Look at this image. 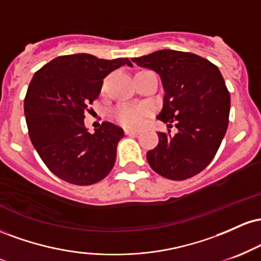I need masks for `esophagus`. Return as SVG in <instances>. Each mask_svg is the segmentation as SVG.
I'll use <instances>...</instances> for the list:
<instances>
[{
	"instance_id": "obj_1",
	"label": "esophagus",
	"mask_w": 261,
	"mask_h": 261,
	"mask_svg": "<svg viewBox=\"0 0 261 261\" xmlns=\"http://www.w3.org/2000/svg\"><path fill=\"white\" fill-rule=\"evenodd\" d=\"M125 134L128 135V136H136V135L140 134L139 130H131V128H125Z\"/></svg>"
}]
</instances>
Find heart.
<instances>
[{
  "mask_svg": "<svg viewBox=\"0 0 261 261\" xmlns=\"http://www.w3.org/2000/svg\"><path fill=\"white\" fill-rule=\"evenodd\" d=\"M151 113V109L146 106H119L113 112L116 121L127 127H139Z\"/></svg>",
  "mask_w": 261,
  "mask_h": 261,
  "instance_id": "obj_1",
  "label": "heart"
}]
</instances>
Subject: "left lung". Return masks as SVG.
I'll return each instance as SVG.
<instances>
[{"instance_id": "1", "label": "left lung", "mask_w": 261, "mask_h": 261, "mask_svg": "<svg viewBox=\"0 0 261 261\" xmlns=\"http://www.w3.org/2000/svg\"><path fill=\"white\" fill-rule=\"evenodd\" d=\"M131 60L160 74L166 94L157 119L176 127L175 134L158 133L148 164L170 180L199 174L214 160L228 127L230 97L220 70L201 56L175 50Z\"/></svg>"}]
</instances>
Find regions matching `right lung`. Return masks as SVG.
<instances>
[{"instance_id":"right-lung-1","label":"right lung","mask_w":261,"mask_h":261,"mask_svg":"<svg viewBox=\"0 0 261 261\" xmlns=\"http://www.w3.org/2000/svg\"><path fill=\"white\" fill-rule=\"evenodd\" d=\"M124 65L133 66L128 59L76 54L51 60L33 76L24 98L28 134L45 166L62 180L92 185L113 169L124 130L104 121L91 134L83 119L103 80Z\"/></svg>"}]
</instances>
